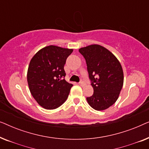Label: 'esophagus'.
I'll return each mask as SVG.
<instances>
[{
    "label": "esophagus",
    "instance_id": "34e87169",
    "mask_svg": "<svg viewBox=\"0 0 149 149\" xmlns=\"http://www.w3.org/2000/svg\"><path fill=\"white\" fill-rule=\"evenodd\" d=\"M79 85H80L81 87H85V83L83 82V81H81V82L79 83Z\"/></svg>",
    "mask_w": 149,
    "mask_h": 149
}]
</instances>
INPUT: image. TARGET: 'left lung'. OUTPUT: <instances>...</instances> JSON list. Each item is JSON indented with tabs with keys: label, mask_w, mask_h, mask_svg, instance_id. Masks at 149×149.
<instances>
[{
	"label": "left lung",
	"mask_w": 149,
	"mask_h": 149,
	"mask_svg": "<svg viewBox=\"0 0 149 149\" xmlns=\"http://www.w3.org/2000/svg\"><path fill=\"white\" fill-rule=\"evenodd\" d=\"M86 61L93 93L87 97L89 106L96 111L109 109L119 96L123 85V71L115 55L100 45L80 48Z\"/></svg>",
	"instance_id": "1"
}]
</instances>
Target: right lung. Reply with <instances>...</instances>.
I'll return each instance as SVG.
<instances>
[{"label":"right lung","instance_id":"obj_1","mask_svg":"<svg viewBox=\"0 0 149 149\" xmlns=\"http://www.w3.org/2000/svg\"><path fill=\"white\" fill-rule=\"evenodd\" d=\"M72 49L49 45L40 49L28 66L27 81L30 93L40 107L56 109L68 98L72 84L65 79L64 66Z\"/></svg>","mask_w":149,"mask_h":149}]
</instances>
